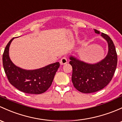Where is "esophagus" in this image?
<instances>
[{"mask_svg": "<svg viewBox=\"0 0 122 122\" xmlns=\"http://www.w3.org/2000/svg\"><path fill=\"white\" fill-rule=\"evenodd\" d=\"M66 63H67V58L65 56H64L60 60V64H61V65H64Z\"/></svg>", "mask_w": 122, "mask_h": 122, "instance_id": "esophagus-1", "label": "esophagus"}]
</instances>
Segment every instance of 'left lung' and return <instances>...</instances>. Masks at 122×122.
Returning a JSON list of instances; mask_svg holds the SVG:
<instances>
[{
  "instance_id": "obj_1",
  "label": "left lung",
  "mask_w": 122,
  "mask_h": 122,
  "mask_svg": "<svg viewBox=\"0 0 122 122\" xmlns=\"http://www.w3.org/2000/svg\"><path fill=\"white\" fill-rule=\"evenodd\" d=\"M97 34L98 30H94ZM102 37L108 43L109 51L103 60L95 64H87L70 57L72 67V82L74 87L84 93H93L104 88L112 80L117 62V57L113 42L109 36L102 33Z\"/></svg>"
}]
</instances>
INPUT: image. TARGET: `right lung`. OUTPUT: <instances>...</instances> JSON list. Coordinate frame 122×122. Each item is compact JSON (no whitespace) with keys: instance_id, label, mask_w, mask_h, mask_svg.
Instances as JSON below:
<instances>
[{"instance_id":"1","label":"right lung","mask_w":122,"mask_h":122,"mask_svg":"<svg viewBox=\"0 0 122 122\" xmlns=\"http://www.w3.org/2000/svg\"><path fill=\"white\" fill-rule=\"evenodd\" d=\"M12 38L5 47L3 54V65L9 82L24 93L40 94L50 87L60 62L51 64L35 70H25L16 66L10 60L9 50Z\"/></svg>"}]
</instances>
